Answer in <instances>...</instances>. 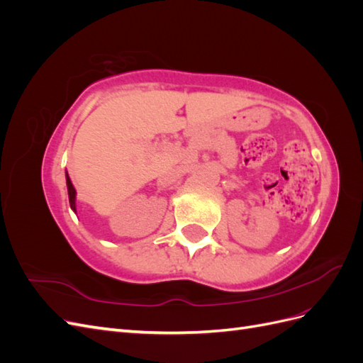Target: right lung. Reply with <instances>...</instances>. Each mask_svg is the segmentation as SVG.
Instances as JSON below:
<instances>
[{
    "label": "right lung",
    "instance_id": "obj_1",
    "mask_svg": "<svg viewBox=\"0 0 363 363\" xmlns=\"http://www.w3.org/2000/svg\"><path fill=\"white\" fill-rule=\"evenodd\" d=\"M67 184H68L69 204H71V208H74V211H75V188H74V184H72V182H71L69 177H67Z\"/></svg>",
    "mask_w": 363,
    "mask_h": 363
}]
</instances>
